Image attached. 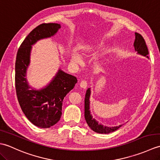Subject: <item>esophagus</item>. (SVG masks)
Instances as JSON below:
<instances>
[{"label": "esophagus", "mask_w": 160, "mask_h": 160, "mask_svg": "<svg viewBox=\"0 0 160 160\" xmlns=\"http://www.w3.org/2000/svg\"><path fill=\"white\" fill-rule=\"evenodd\" d=\"M87 85H88V82L86 80H82L80 83V87H82V89H86L87 87Z\"/></svg>", "instance_id": "1"}]
</instances>
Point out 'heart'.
I'll use <instances>...</instances> for the list:
<instances>
[{
	"label": "heart",
	"mask_w": 160,
	"mask_h": 160,
	"mask_svg": "<svg viewBox=\"0 0 160 160\" xmlns=\"http://www.w3.org/2000/svg\"><path fill=\"white\" fill-rule=\"evenodd\" d=\"M71 58H72L73 62L75 63H80L82 62L80 56L76 51H73L72 53H71Z\"/></svg>",
	"instance_id": "obj_1"
}]
</instances>
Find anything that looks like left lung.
<instances>
[{"label":"left lung","instance_id":"obj_1","mask_svg":"<svg viewBox=\"0 0 160 160\" xmlns=\"http://www.w3.org/2000/svg\"><path fill=\"white\" fill-rule=\"evenodd\" d=\"M135 40L134 42V47L135 51L138 52V53L141 54V55L148 58V50L147 45H146V42L144 38L142 36V35H140V33H135ZM90 93V89H88L85 95V100H84V118H85L86 122L87 124L89 125V127L95 132H98V133L105 134L109 133V132H112L116 131L120 127H122V125L113 127H105V126L98 124V122H96L94 119L92 118V116H91V115L90 114L89 111Z\"/></svg>","mask_w":160,"mask_h":160}]
</instances>
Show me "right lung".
I'll list each match as a JSON object with an SVG mask.
<instances>
[{"label": "right lung", "instance_id": "right-lung-1", "mask_svg": "<svg viewBox=\"0 0 160 160\" xmlns=\"http://www.w3.org/2000/svg\"><path fill=\"white\" fill-rule=\"evenodd\" d=\"M60 28L57 23H42L36 27L23 40L16 55L15 86L20 108L32 124L43 128L52 127L60 120L64 98L73 89L77 78L59 70L48 86L36 91L30 89L25 77L32 45L53 36Z\"/></svg>", "mask_w": 160, "mask_h": 160}]
</instances>
